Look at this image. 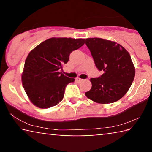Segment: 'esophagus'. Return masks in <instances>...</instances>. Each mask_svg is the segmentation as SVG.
I'll return each instance as SVG.
<instances>
[{
	"label": "esophagus",
	"instance_id": "esophagus-1",
	"mask_svg": "<svg viewBox=\"0 0 152 152\" xmlns=\"http://www.w3.org/2000/svg\"><path fill=\"white\" fill-rule=\"evenodd\" d=\"M76 81H78V82H80L84 81V79H81V78H76Z\"/></svg>",
	"mask_w": 152,
	"mask_h": 152
}]
</instances>
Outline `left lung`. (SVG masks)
<instances>
[{"label": "left lung", "instance_id": "obj_1", "mask_svg": "<svg viewBox=\"0 0 152 152\" xmlns=\"http://www.w3.org/2000/svg\"><path fill=\"white\" fill-rule=\"evenodd\" d=\"M86 45L95 66L103 74L91 79L92 88L86 96L98 103L108 104L121 99L135 77V68L125 49L116 42L101 38H88Z\"/></svg>", "mask_w": 152, "mask_h": 152}]
</instances>
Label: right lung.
<instances>
[{"label": "right lung", "instance_id": "1", "mask_svg": "<svg viewBox=\"0 0 152 152\" xmlns=\"http://www.w3.org/2000/svg\"><path fill=\"white\" fill-rule=\"evenodd\" d=\"M84 43V39L53 37L40 43L29 53L22 83L33 104L48 109L61 101L66 86L74 82V78L64 76L59 70L68 62L72 51Z\"/></svg>", "mask_w": 152, "mask_h": 152}]
</instances>
